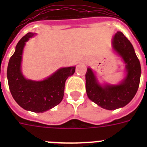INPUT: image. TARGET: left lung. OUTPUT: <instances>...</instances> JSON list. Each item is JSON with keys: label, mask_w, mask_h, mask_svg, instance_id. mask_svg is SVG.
Returning a JSON list of instances; mask_svg holds the SVG:
<instances>
[{"label": "left lung", "mask_w": 147, "mask_h": 147, "mask_svg": "<svg viewBox=\"0 0 147 147\" xmlns=\"http://www.w3.org/2000/svg\"><path fill=\"white\" fill-rule=\"evenodd\" d=\"M112 45L114 51L126 63L127 76L119 85H100L94 72L88 68L85 74V88L90 100L107 110L124 107L132 100L140 85L141 67L134 49L121 32L114 35Z\"/></svg>", "instance_id": "left-lung-1"}]
</instances>
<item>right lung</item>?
I'll list each match as a JSON object with an SVG mask.
<instances>
[{
  "instance_id": "obj_1",
  "label": "right lung",
  "mask_w": 147,
  "mask_h": 147,
  "mask_svg": "<svg viewBox=\"0 0 147 147\" xmlns=\"http://www.w3.org/2000/svg\"><path fill=\"white\" fill-rule=\"evenodd\" d=\"M35 33H28L22 37L7 66L8 85L16 102L26 111L42 113L62 101L65 81L76 71V66L61 68L47 79L40 82L26 79L21 72L22 55L26 42Z\"/></svg>"
}]
</instances>
